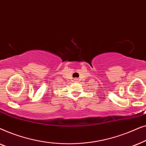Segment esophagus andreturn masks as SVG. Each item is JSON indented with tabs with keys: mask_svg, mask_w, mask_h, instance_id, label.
<instances>
[{
	"mask_svg": "<svg viewBox=\"0 0 146 146\" xmlns=\"http://www.w3.org/2000/svg\"><path fill=\"white\" fill-rule=\"evenodd\" d=\"M77 80H78V79H76V78L74 79V82H77Z\"/></svg>",
	"mask_w": 146,
	"mask_h": 146,
	"instance_id": "34e87169",
	"label": "esophagus"
}]
</instances>
